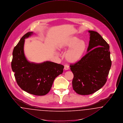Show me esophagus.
Listing matches in <instances>:
<instances>
[{
  "instance_id": "1",
  "label": "esophagus",
  "mask_w": 123,
  "mask_h": 123,
  "mask_svg": "<svg viewBox=\"0 0 123 123\" xmlns=\"http://www.w3.org/2000/svg\"><path fill=\"white\" fill-rule=\"evenodd\" d=\"M64 69L65 70H68L69 69V67L67 65L65 64L64 65Z\"/></svg>"
}]
</instances>
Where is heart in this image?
Instances as JSON below:
<instances>
[{"instance_id":"1","label":"heart","mask_w":123,"mask_h":123,"mask_svg":"<svg viewBox=\"0 0 123 123\" xmlns=\"http://www.w3.org/2000/svg\"><path fill=\"white\" fill-rule=\"evenodd\" d=\"M87 49V44L76 36L67 38L59 46L60 51H66L65 54L66 60L70 63H75L79 61ZM58 55L59 53H56Z\"/></svg>"}]
</instances>
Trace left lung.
I'll return each mask as SVG.
<instances>
[{
	"label": "left lung",
	"instance_id": "obj_1",
	"mask_svg": "<svg viewBox=\"0 0 123 123\" xmlns=\"http://www.w3.org/2000/svg\"><path fill=\"white\" fill-rule=\"evenodd\" d=\"M88 32L90 40L88 53L70 66L74 75L73 88L81 95L93 94L102 88L107 81L111 65L109 45L97 32Z\"/></svg>",
	"mask_w": 123,
	"mask_h": 123
}]
</instances>
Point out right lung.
Instances as JSON below:
<instances>
[{
  "instance_id": "obj_1",
  "label": "right lung",
  "mask_w": 123,
  "mask_h": 123,
  "mask_svg": "<svg viewBox=\"0 0 123 123\" xmlns=\"http://www.w3.org/2000/svg\"><path fill=\"white\" fill-rule=\"evenodd\" d=\"M34 33L29 32L22 37L12 53V68L18 86L24 91L35 95L47 94L55 78L62 74L64 65L51 61L30 62L24 53L25 39Z\"/></svg>"
}]
</instances>
